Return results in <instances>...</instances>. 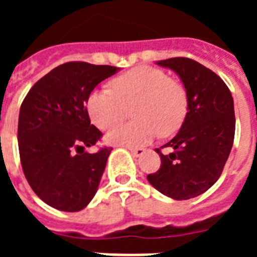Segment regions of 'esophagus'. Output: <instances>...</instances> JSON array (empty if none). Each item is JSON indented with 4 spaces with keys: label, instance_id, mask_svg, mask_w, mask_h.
Segmentation results:
<instances>
[{
    "label": "esophagus",
    "instance_id": "1",
    "mask_svg": "<svg viewBox=\"0 0 257 257\" xmlns=\"http://www.w3.org/2000/svg\"><path fill=\"white\" fill-rule=\"evenodd\" d=\"M128 151L131 152L134 157H142L143 154L145 153V149L144 148H128Z\"/></svg>",
    "mask_w": 257,
    "mask_h": 257
}]
</instances>
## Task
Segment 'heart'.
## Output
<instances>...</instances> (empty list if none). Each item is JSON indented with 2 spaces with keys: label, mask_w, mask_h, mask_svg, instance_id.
Returning a JSON list of instances; mask_svg holds the SVG:
<instances>
[{
  "label": "heart",
  "mask_w": 257,
  "mask_h": 257,
  "mask_svg": "<svg viewBox=\"0 0 257 257\" xmlns=\"http://www.w3.org/2000/svg\"><path fill=\"white\" fill-rule=\"evenodd\" d=\"M112 90L96 88L87 97V113L92 123L105 130L131 108L136 121L117 124L106 133L109 144L140 147L148 144L157 131L167 136L178 130L187 113V92L176 79L158 68L139 65L110 82Z\"/></svg>",
  "instance_id": "b5f03b06"
}]
</instances>
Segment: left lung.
I'll return each mask as SVG.
<instances>
[{"label": "left lung", "mask_w": 257, "mask_h": 257, "mask_svg": "<svg viewBox=\"0 0 257 257\" xmlns=\"http://www.w3.org/2000/svg\"><path fill=\"white\" fill-rule=\"evenodd\" d=\"M181 78L187 91L188 112L178 135L162 148L161 167L147 176L149 183L170 198L189 199L210 189L221 175L233 147L234 103L225 82L212 70L189 58L157 61Z\"/></svg>", "instance_id": "1"}]
</instances>
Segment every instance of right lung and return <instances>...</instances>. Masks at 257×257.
Listing matches in <instances>:
<instances>
[{"instance_id": "right-lung-1", "label": "right lung", "mask_w": 257, "mask_h": 257, "mask_svg": "<svg viewBox=\"0 0 257 257\" xmlns=\"http://www.w3.org/2000/svg\"><path fill=\"white\" fill-rule=\"evenodd\" d=\"M118 68L69 61L33 85L23 100L18 144L23 172L33 192L51 207L82 210L96 193L112 148L85 152L103 136L90 122L87 97Z\"/></svg>"}]
</instances>
